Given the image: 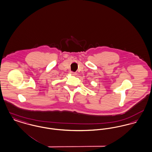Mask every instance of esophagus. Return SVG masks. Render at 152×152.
Instances as JSON below:
<instances>
[{"instance_id": "obj_1", "label": "esophagus", "mask_w": 152, "mask_h": 152, "mask_svg": "<svg viewBox=\"0 0 152 152\" xmlns=\"http://www.w3.org/2000/svg\"><path fill=\"white\" fill-rule=\"evenodd\" d=\"M70 73L72 75H76V73H74L73 72H70Z\"/></svg>"}]
</instances>
